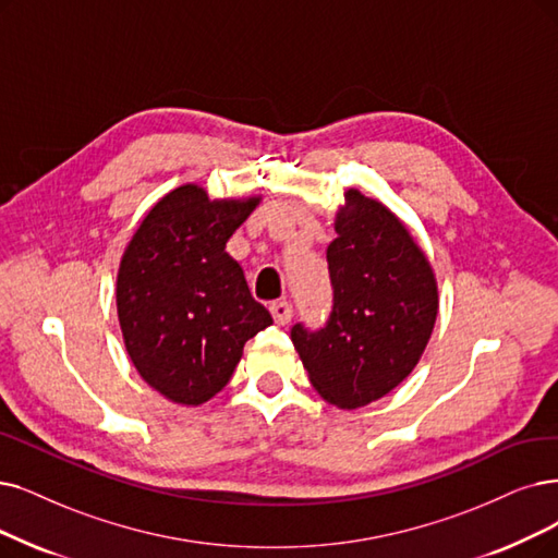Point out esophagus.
Instances as JSON below:
<instances>
[{
	"label": "esophagus",
	"mask_w": 558,
	"mask_h": 558,
	"mask_svg": "<svg viewBox=\"0 0 558 558\" xmlns=\"http://www.w3.org/2000/svg\"><path fill=\"white\" fill-rule=\"evenodd\" d=\"M270 314H272L277 325L291 323V318H293V304L286 302V300H277V302L270 304Z\"/></svg>",
	"instance_id": "1"
}]
</instances>
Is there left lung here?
<instances>
[{
    "instance_id": "left-lung-1",
    "label": "left lung",
    "mask_w": 558,
    "mask_h": 558,
    "mask_svg": "<svg viewBox=\"0 0 558 558\" xmlns=\"http://www.w3.org/2000/svg\"><path fill=\"white\" fill-rule=\"evenodd\" d=\"M327 247L331 311L323 327L293 325L311 385L341 410L364 408L416 366L437 318V283L410 231L356 190Z\"/></svg>"
}]
</instances>
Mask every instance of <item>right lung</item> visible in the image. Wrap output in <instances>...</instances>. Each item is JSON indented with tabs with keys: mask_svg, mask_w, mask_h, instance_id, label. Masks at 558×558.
<instances>
[{
	"mask_svg": "<svg viewBox=\"0 0 558 558\" xmlns=\"http://www.w3.org/2000/svg\"><path fill=\"white\" fill-rule=\"evenodd\" d=\"M256 204L210 202L183 185L153 206L123 254L117 306L128 354L173 403L202 405L225 389L244 343L272 325L225 252Z\"/></svg>",
	"mask_w": 558,
	"mask_h": 558,
	"instance_id": "add662e5",
	"label": "right lung"
}]
</instances>
